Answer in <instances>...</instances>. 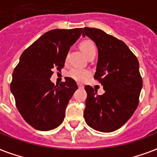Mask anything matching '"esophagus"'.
<instances>
[{
  "label": "esophagus",
  "mask_w": 157,
  "mask_h": 157,
  "mask_svg": "<svg viewBox=\"0 0 157 157\" xmlns=\"http://www.w3.org/2000/svg\"><path fill=\"white\" fill-rule=\"evenodd\" d=\"M78 88H83L84 86L82 84H81V83H78Z\"/></svg>",
  "instance_id": "esophagus-1"
}]
</instances>
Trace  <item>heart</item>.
<instances>
[{"label":"heart","instance_id":"1","mask_svg":"<svg viewBox=\"0 0 157 157\" xmlns=\"http://www.w3.org/2000/svg\"><path fill=\"white\" fill-rule=\"evenodd\" d=\"M79 47L81 51L86 56L96 51V46L91 40H84L80 42ZM90 73L86 70H82L78 68H74L69 72V76L77 81H83L89 76Z\"/></svg>","mask_w":157,"mask_h":157}]
</instances>
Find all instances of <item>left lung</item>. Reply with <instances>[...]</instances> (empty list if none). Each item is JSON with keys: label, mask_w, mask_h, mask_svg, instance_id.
Segmentation results:
<instances>
[{"label": "left lung", "mask_w": 157, "mask_h": 157, "mask_svg": "<svg viewBox=\"0 0 157 157\" xmlns=\"http://www.w3.org/2000/svg\"><path fill=\"white\" fill-rule=\"evenodd\" d=\"M90 37L98 50L94 78L105 93L85 86L87 97L83 116L95 130L110 133L120 128L133 115L138 105L143 79L135 55L121 40L101 29L84 28L82 36Z\"/></svg>", "instance_id": "8db88e82"}]
</instances>
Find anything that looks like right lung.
I'll return each instance as SVG.
<instances>
[{
	"label": "right lung",
	"mask_w": 157,
	"mask_h": 157,
	"mask_svg": "<svg viewBox=\"0 0 157 157\" xmlns=\"http://www.w3.org/2000/svg\"><path fill=\"white\" fill-rule=\"evenodd\" d=\"M82 29H53L41 36L21 55L14 68L10 91L16 107L29 125L37 130L57 128L64 120L65 108L78 89L71 78L55 85L50 80L53 69L60 71L70 47Z\"/></svg>",
	"instance_id": "obj_1"
}]
</instances>
